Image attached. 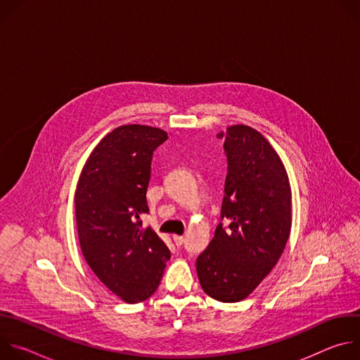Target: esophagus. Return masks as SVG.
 <instances>
[{"instance_id":"obj_1","label":"esophagus","mask_w":360,"mask_h":360,"mask_svg":"<svg viewBox=\"0 0 360 360\" xmlns=\"http://www.w3.org/2000/svg\"><path fill=\"white\" fill-rule=\"evenodd\" d=\"M172 239H174V242H175L176 246H179V245L184 243V236H182V235H172Z\"/></svg>"}]
</instances>
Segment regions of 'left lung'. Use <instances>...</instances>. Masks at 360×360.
<instances>
[{"instance_id":"left-lung-1","label":"left lung","mask_w":360,"mask_h":360,"mask_svg":"<svg viewBox=\"0 0 360 360\" xmlns=\"http://www.w3.org/2000/svg\"><path fill=\"white\" fill-rule=\"evenodd\" d=\"M225 138L228 175L222 219L196 261L203 292L219 302L246 299L269 275L292 228V192L285 165L269 141L238 124L219 132Z\"/></svg>"}]
</instances>
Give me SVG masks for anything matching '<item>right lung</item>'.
<instances>
[{
	"instance_id": "add662e5",
	"label": "right lung",
	"mask_w": 360,
	"mask_h": 360,
	"mask_svg": "<svg viewBox=\"0 0 360 360\" xmlns=\"http://www.w3.org/2000/svg\"><path fill=\"white\" fill-rule=\"evenodd\" d=\"M168 139L164 129L121 125L88 157L75 191V218L84 258L96 278L127 303L160 286L171 252L143 228L152 153Z\"/></svg>"
}]
</instances>
